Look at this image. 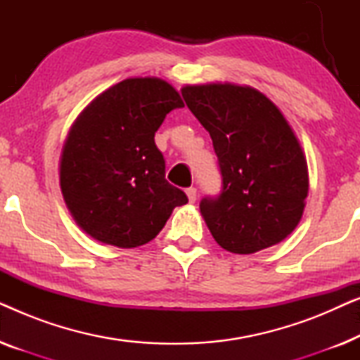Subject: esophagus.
<instances>
[{
  "label": "esophagus",
  "instance_id": "1",
  "mask_svg": "<svg viewBox=\"0 0 360 360\" xmlns=\"http://www.w3.org/2000/svg\"><path fill=\"white\" fill-rule=\"evenodd\" d=\"M186 196H188V201L190 203H195L196 201V196H198V193H196V188L195 186H190V188H186Z\"/></svg>",
  "mask_w": 360,
  "mask_h": 360
}]
</instances>
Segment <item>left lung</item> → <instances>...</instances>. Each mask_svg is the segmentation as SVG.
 Instances as JSON below:
<instances>
[{
    "mask_svg": "<svg viewBox=\"0 0 360 360\" xmlns=\"http://www.w3.org/2000/svg\"><path fill=\"white\" fill-rule=\"evenodd\" d=\"M186 106L210 132L223 188L200 211L221 248L254 254L293 233L308 196L302 146L264 93L234 83L181 88Z\"/></svg>",
    "mask_w": 360,
    "mask_h": 360,
    "instance_id": "1",
    "label": "left lung"
}]
</instances>
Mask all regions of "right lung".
<instances>
[{"instance_id": "add662e5", "label": "right lung", "mask_w": 360, "mask_h": 360, "mask_svg": "<svg viewBox=\"0 0 360 360\" xmlns=\"http://www.w3.org/2000/svg\"><path fill=\"white\" fill-rule=\"evenodd\" d=\"M184 101L155 77L127 78L98 95L68 132L60 188L77 224L93 239L131 249L155 238L188 198L165 180L154 136Z\"/></svg>"}]
</instances>
